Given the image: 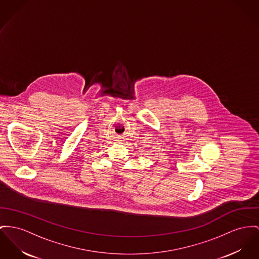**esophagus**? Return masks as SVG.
Here are the masks:
<instances>
[{
	"label": "esophagus",
	"mask_w": 259,
	"mask_h": 259,
	"mask_svg": "<svg viewBox=\"0 0 259 259\" xmlns=\"http://www.w3.org/2000/svg\"><path fill=\"white\" fill-rule=\"evenodd\" d=\"M121 137H117V141H121Z\"/></svg>",
	"instance_id": "1"
}]
</instances>
